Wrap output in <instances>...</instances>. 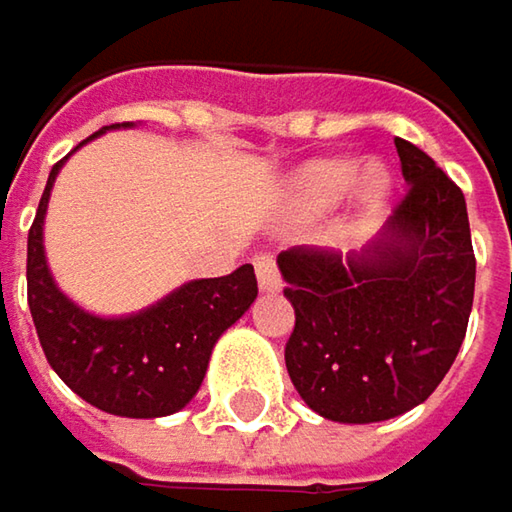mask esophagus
I'll use <instances>...</instances> for the list:
<instances>
[{
	"instance_id": "obj_1",
	"label": "esophagus",
	"mask_w": 512,
	"mask_h": 512,
	"mask_svg": "<svg viewBox=\"0 0 512 512\" xmlns=\"http://www.w3.org/2000/svg\"><path fill=\"white\" fill-rule=\"evenodd\" d=\"M256 277H259V289L262 292H277L280 289V271H277V259L271 253L256 256Z\"/></svg>"
}]
</instances>
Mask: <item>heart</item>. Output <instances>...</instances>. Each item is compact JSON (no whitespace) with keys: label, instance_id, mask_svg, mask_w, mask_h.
Segmentation results:
<instances>
[{"label":"heart","instance_id":"obj_1","mask_svg":"<svg viewBox=\"0 0 512 512\" xmlns=\"http://www.w3.org/2000/svg\"><path fill=\"white\" fill-rule=\"evenodd\" d=\"M365 181L361 182L360 178ZM358 187V211L361 220H373L382 211L390 178L384 169H370L364 175V166L358 160H316L298 169L289 181V205L304 217H322L334 211L352 190Z\"/></svg>","mask_w":512,"mask_h":512}]
</instances>
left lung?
<instances>
[{"mask_svg": "<svg viewBox=\"0 0 512 512\" xmlns=\"http://www.w3.org/2000/svg\"><path fill=\"white\" fill-rule=\"evenodd\" d=\"M396 154L408 193L373 244L277 256L295 307L289 379L337 423H379L426 402L459 355L474 304L462 190L417 145L396 139Z\"/></svg>", "mask_w": 512, "mask_h": 512, "instance_id": "1", "label": "left lung"}]
</instances>
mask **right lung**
I'll return each mask as SVG.
<instances>
[{
	"label": "right lung",
	"instance_id": "add662e5",
	"mask_svg": "<svg viewBox=\"0 0 512 512\" xmlns=\"http://www.w3.org/2000/svg\"><path fill=\"white\" fill-rule=\"evenodd\" d=\"M113 128L133 125H110L89 139ZM65 160L53 166L29 229L26 283L41 349L62 382L107 414L142 420L175 414L196 396L214 343L256 301L253 265H241L226 277L190 280L128 316H95L83 310L59 289L44 253L47 202Z\"/></svg>",
	"mask_w": 512,
	"mask_h": 512
}]
</instances>
